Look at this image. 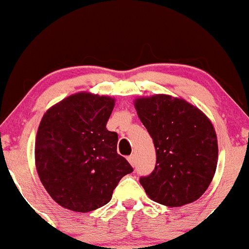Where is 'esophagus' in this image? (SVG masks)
<instances>
[{
  "label": "esophagus",
  "mask_w": 249,
  "mask_h": 249,
  "mask_svg": "<svg viewBox=\"0 0 249 249\" xmlns=\"http://www.w3.org/2000/svg\"><path fill=\"white\" fill-rule=\"evenodd\" d=\"M128 161H129V164L132 165L133 167L135 166V156H134V154H132V156L128 157Z\"/></svg>",
  "instance_id": "1"
}]
</instances>
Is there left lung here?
<instances>
[{
	"instance_id": "left-lung-1",
	"label": "left lung",
	"mask_w": 249,
	"mask_h": 249,
	"mask_svg": "<svg viewBox=\"0 0 249 249\" xmlns=\"http://www.w3.org/2000/svg\"><path fill=\"white\" fill-rule=\"evenodd\" d=\"M135 108L156 147L153 172L140 177L146 194L167 207L198 199L217 165V139L209 119L192 104L168 95L138 98Z\"/></svg>"
}]
</instances>
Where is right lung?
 <instances>
[{
    "label": "right lung",
    "instance_id": "obj_1",
    "mask_svg": "<svg viewBox=\"0 0 249 249\" xmlns=\"http://www.w3.org/2000/svg\"><path fill=\"white\" fill-rule=\"evenodd\" d=\"M115 101L79 92L46 111L36 140V171L58 204L77 213L106 205L122 177L133 172L117 154V133L107 122Z\"/></svg>",
    "mask_w": 249,
    "mask_h": 249
}]
</instances>
